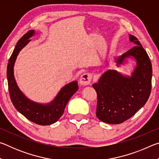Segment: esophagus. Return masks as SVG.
Instances as JSON below:
<instances>
[{
    "mask_svg": "<svg viewBox=\"0 0 159 159\" xmlns=\"http://www.w3.org/2000/svg\"><path fill=\"white\" fill-rule=\"evenodd\" d=\"M93 79V74L90 73H84L80 76V85H89L91 80H92Z\"/></svg>",
    "mask_w": 159,
    "mask_h": 159,
    "instance_id": "esophagus-1",
    "label": "esophagus"
}]
</instances>
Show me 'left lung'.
<instances>
[{"label": "left lung", "instance_id": "obj_1", "mask_svg": "<svg viewBox=\"0 0 159 159\" xmlns=\"http://www.w3.org/2000/svg\"><path fill=\"white\" fill-rule=\"evenodd\" d=\"M136 45L116 58L117 66L126 58L133 57L137 66L131 76H124L109 69L102 75L93 87L98 95L96 115L102 122L119 124L129 119L143 107L152 90V66L147 53L135 36L129 34Z\"/></svg>", "mask_w": 159, "mask_h": 159}]
</instances>
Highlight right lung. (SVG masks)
Wrapping results in <instances>:
<instances>
[{
  "mask_svg": "<svg viewBox=\"0 0 159 159\" xmlns=\"http://www.w3.org/2000/svg\"><path fill=\"white\" fill-rule=\"evenodd\" d=\"M34 30L29 31L19 40L7 64V79L10 97L17 111L31 120L41 125H48L57 122L63 114L67 102L79 89L77 81H73L61 88L56 98L49 104H39L29 99L19 89L14 77V64L20 51L30 41Z\"/></svg>",
  "mask_w": 159,
  "mask_h": 159,
  "instance_id": "1",
  "label": "right lung"
}]
</instances>
